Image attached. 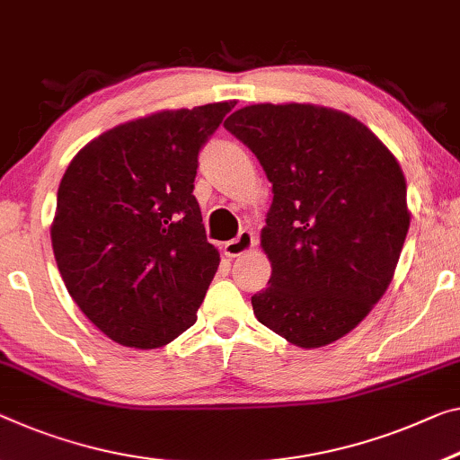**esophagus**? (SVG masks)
I'll use <instances>...</instances> for the list:
<instances>
[{
  "label": "esophagus",
  "instance_id": "obj_1",
  "mask_svg": "<svg viewBox=\"0 0 460 460\" xmlns=\"http://www.w3.org/2000/svg\"><path fill=\"white\" fill-rule=\"evenodd\" d=\"M254 244H257V240H254L252 232L243 230L234 240H228V243L224 244V252L228 254V257H240V254L252 251Z\"/></svg>",
  "mask_w": 460,
  "mask_h": 460
}]
</instances>
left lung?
I'll use <instances>...</instances> for the list:
<instances>
[{
	"instance_id": "8db88e82",
	"label": "left lung",
	"mask_w": 460,
	"mask_h": 460,
	"mask_svg": "<svg viewBox=\"0 0 460 460\" xmlns=\"http://www.w3.org/2000/svg\"><path fill=\"white\" fill-rule=\"evenodd\" d=\"M224 127L273 185L261 230L271 278L251 298L254 316L302 349L337 341L397 270L411 224L397 158L356 117L321 104H251Z\"/></svg>"
}]
</instances>
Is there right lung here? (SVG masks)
<instances>
[{"label": "right lung", "mask_w": 460, "mask_h": 460, "mask_svg": "<svg viewBox=\"0 0 460 460\" xmlns=\"http://www.w3.org/2000/svg\"><path fill=\"white\" fill-rule=\"evenodd\" d=\"M236 101L158 111L88 141L58 190L63 284L119 345L154 349L197 321L220 265L193 195L197 156Z\"/></svg>", "instance_id": "right-lung-1"}]
</instances>
